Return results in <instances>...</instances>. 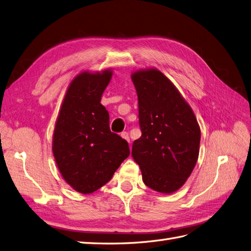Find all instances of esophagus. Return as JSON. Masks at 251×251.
I'll return each mask as SVG.
<instances>
[{
    "mask_svg": "<svg viewBox=\"0 0 251 251\" xmlns=\"http://www.w3.org/2000/svg\"><path fill=\"white\" fill-rule=\"evenodd\" d=\"M120 136H122L125 140L129 142V137H128V133L127 132H123L122 134H120Z\"/></svg>",
    "mask_w": 251,
    "mask_h": 251,
    "instance_id": "obj_1",
    "label": "esophagus"
}]
</instances>
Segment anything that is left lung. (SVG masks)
Wrapping results in <instances>:
<instances>
[{"label": "left lung", "instance_id": "1", "mask_svg": "<svg viewBox=\"0 0 251 251\" xmlns=\"http://www.w3.org/2000/svg\"><path fill=\"white\" fill-rule=\"evenodd\" d=\"M142 135L132 157L143 183L160 193H174L192 174L200 153L201 127L176 86L155 68L132 74Z\"/></svg>", "mask_w": 251, "mask_h": 251}]
</instances>
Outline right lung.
I'll use <instances>...</instances> for the list:
<instances>
[{
	"label": "right lung",
	"instance_id": "right-lung-1",
	"mask_svg": "<svg viewBox=\"0 0 251 251\" xmlns=\"http://www.w3.org/2000/svg\"><path fill=\"white\" fill-rule=\"evenodd\" d=\"M112 71L83 72L68 86L55 125L53 153L60 174L76 192L102 187L129 154L127 142L112 133L100 103Z\"/></svg>",
	"mask_w": 251,
	"mask_h": 251
}]
</instances>
